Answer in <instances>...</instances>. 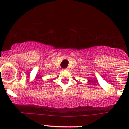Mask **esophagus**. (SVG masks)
<instances>
[{
  "label": "esophagus",
  "instance_id": "esophagus-1",
  "mask_svg": "<svg viewBox=\"0 0 129 129\" xmlns=\"http://www.w3.org/2000/svg\"><path fill=\"white\" fill-rule=\"evenodd\" d=\"M64 70H68V69H65Z\"/></svg>",
  "mask_w": 129,
  "mask_h": 129
}]
</instances>
